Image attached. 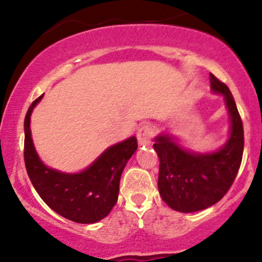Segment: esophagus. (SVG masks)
Wrapping results in <instances>:
<instances>
[{
  "label": "esophagus",
  "instance_id": "34e87169",
  "mask_svg": "<svg viewBox=\"0 0 262 262\" xmlns=\"http://www.w3.org/2000/svg\"><path fill=\"white\" fill-rule=\"evenodd\" d=\"M156 133V129L152 124H143V125L139 128L138 133H137V138H138V143L141 146H147L150 143L153 136Z\"/></svg>",
  "mask_w": 262,
  "mask_h": 262
}]
</instances>
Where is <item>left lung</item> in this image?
I'll list each match as a JSON object with an SVG mask.
<instances>
[{"label":"left lung","instance_id":"left-lung-1","mask_svg":"<svg viewBox=\"0 0 262 262\" xmlns=\"http://www.w3.org/2000/svg\"><path fill=\"white\" fill-rule=\"evenodd\" d=\"M212 90L223 94L231 116V136L218 152L192 153L168 136L156 138L160 158L158 190L166 204L181 213L203 210L218 203L233 184L244 155V125L228 86L210 73Z\"/></svg>","mask_w":262,"mask_h":262}]
</instances>
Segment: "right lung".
Instances as JSON below:
<instances>
[{
  "instance_id": "1",
  "label": "right lung",
  "mask_w": 262,
  "mask_h": 262,
  "mask_svg": "<svg viewBox=\"0 0 262 262\" xmlns=\"http://www.w3.org/2000/svg\"><path fill=\"white\" fill-rule=\"evenodd\" d=\"M39 96L29 107L24 121V160L31 184L43 202L59 215L90 224L101 221L118 202L120 176L136 152V137L107 148L89 168L80 173H63L48 168L39 160L30 133V115Z\"/></svg>"
}]
</instances>
